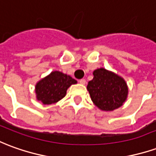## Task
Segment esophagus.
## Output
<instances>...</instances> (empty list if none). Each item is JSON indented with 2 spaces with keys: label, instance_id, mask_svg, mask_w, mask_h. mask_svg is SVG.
<instances>
[{
  "label": "esophagus",
  "instance_id": "1",
  "mask_svg": "<svg viewBox=\"0 0 156 156\" xmlns=\"http://www.w3.org/2000/svg\"><path fill=\"white\" fill-rule=\"evenodd\" d=\"M79 83H80L81 84H85L86 80L84 79V78H83V79H80V80H79Z\"/></svg>",
  "mask_w": 156,
  "mask_h": 156
}]
</instances>
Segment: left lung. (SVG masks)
<instances>
[{
    "label": "left lung",
    "mask_w": 156,
    "mask_h": 156,
    "mask_svg": "<svg viewBox=\"0 0 156 156\" xmlns=\"http://www.w3.org/2000/svg\"><path fill=\"white\" fill-rule=\"evenodd\" d=\"M93 75L87 89L94 104L105 112H112L122 106L128 94L127 83L123 78L105 68L94 70Z\"/></svg>",
    "instance_id": "left-lung-1"
}]
</instances>
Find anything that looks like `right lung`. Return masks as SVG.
Instances as JSON below:
<instances>
[{
	"mask_svg": "<svg viewBox=\"0 0 156 156\" xmlns=\"http://www.w3.org/2000/svg\"><path fill=\"white\" fill-rule=\"evenodd\" d=\"M75 83L77 81L71 76L59 71H54L36 83L37 100L44 105L56 103L65 97L67 89Z\"/></svg>",
	"mask_w": 156,
	"mask_h": 156,
	"instance_id": "1",
	"label": "right lung"
}]
</instances>
